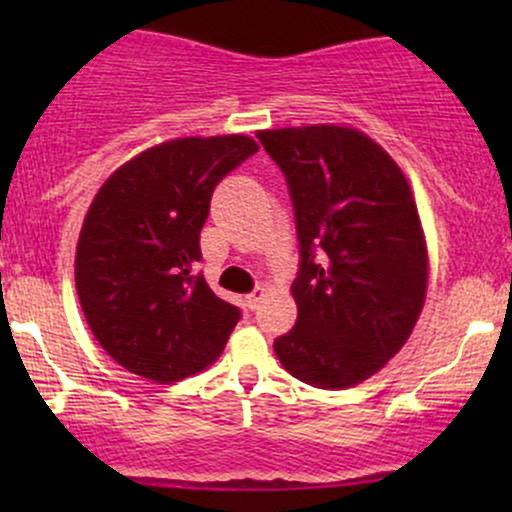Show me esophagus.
<instances>
[{
    "mask_svg": "<svg viewBox=\"0 0 512 512\" xmlns=\"http://www.w3.org/2000/svg\"><path fill=\"white\" fill-rule=\"evenodd\" d=\"M262 296H264V289H260V286H257L255 291H252V293H248V296H245V305H248L250 310H255L257 305H260Z\"/></svg>",
    "mask_w": 512,
    "mask_h": 512,
    "instance_id": "obj_1",
    "label": "esophagus"
}]
</instances>
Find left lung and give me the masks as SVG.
<instances>
[{
	"label": "left lung",
	"mask_w": 512,
	"mask_h": 512,
	"mask_svg": "<svg viewBox=\"0 0 512 512\" xmlns=\"http://www.w3.org/2000/svg\"><path fill=\"white\" fill-rule=\"evenodd\" d=\"M289 187L298 236L293 330L274 354L293 378L342 390L402 349L426 298L419 211L397 163L366 134L317 125L257 132Z\"/></svg>",
	"instance_id": "left-lung-1"
}]
</instances>
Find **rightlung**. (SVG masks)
Wrapping results in <instances>:
<instances>
[{"instance_id":"obj_1","label":"right lung","mask_w":512,"mask_h":512,"mask_svg":"<svg viewBox=\"0 0 512 512\" xmlns=\"http://www.w3.org/2000/svg\"><path fill=\"white\" fill-rule=\"evenodd\" d=\"M252 154L243 134L175 139L98 190L76 248V293L93 337L129 373L168 385L221 356L240 310L197 272L199 233L216 185Z\"/></svg>"}]
</instances>
